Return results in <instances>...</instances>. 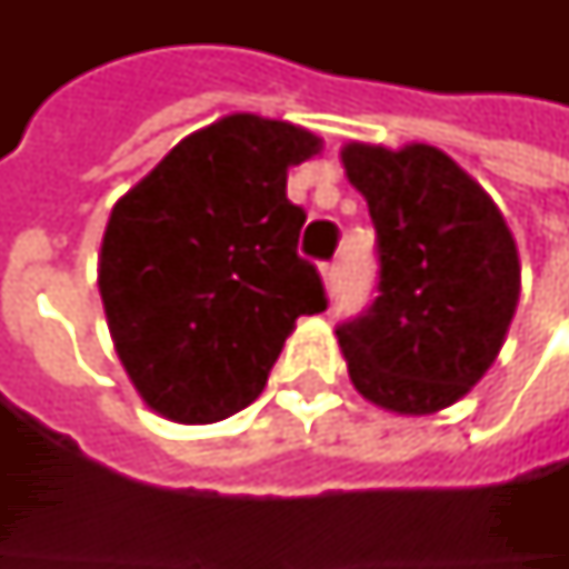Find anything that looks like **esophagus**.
Instances as JSON below:
<instances>
[{"label":"esophagus","mask_w":569,"mask_h":569,"mask_svg":"<svg viewBox=\"0 0 569 569\" xmlns=\"http://www.w3.org/2000/svg\"><path fill=\"white\" fill-rule=\"evenodd\" d=\"M322 278H326V291H329V297L339 295L341 262H326V266H322Z\"/></svg>","instance_id":"34e87169"}]
</instances>
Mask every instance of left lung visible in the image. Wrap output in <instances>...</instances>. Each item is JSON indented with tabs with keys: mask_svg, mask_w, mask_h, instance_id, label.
<instances>
[{
	"mask_svg": "<svg viewBox=\"0 0 569 569\" xmlns=\"http://www.w3.org/2000/svg\"><path fill=\"white\" fill-rule=\"evenodd\" d=\"M348 180L377 228V297L336 329L363 399L430 415L488 373L519 300V256L500 208L430 144H345Z\"/></svg>",
	"mask_w": 569,
	"mask_h": 569,
	"instance_id": "1",
	"label": "left lung"
}]
</instances>
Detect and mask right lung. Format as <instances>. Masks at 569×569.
Masks as SVG:
<instances>
[{"instance_id": "right-lung-1", "label": "right lung", "mask_w": 569, "mask_h": 569, "mask_svg": "<svg viewBox=\"0 0 569 569\" xmlns=\"http://www.w3.org/2000/svg\"><path fill=\"white\" fill-rule=\"evenodd\" d=\"M319 139L233 113L187 136L107 221L100 297L120 361L154 411L211 425L256 402L297 317L326 310L297 256L307 211L288 167Z\"/></svg>"}]
</instances>
